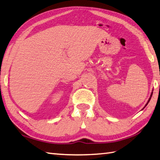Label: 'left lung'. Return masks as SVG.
I'll return each instance as SVG.
<instances>
[{
  "mask_svg": "<svg viewBox=\"0 0 160 160\" xmlns=\"http://www.w3.org/2000/svg\"><path fill=\"white\" fill-rule=\"evenodd\" d=\"M152 92L151 93V97H150V98H149V100H148V102H147V103H146V105H145V107H146V106L147 105H148V103L149 102V101H150V100H151V97H152ZM145 107H144V108H145Z\"/></svg>",
  "mask_w": 160,
  "mask_h": 160,
  "instance_id": "1",
  "label": "left lung"
}]
</instances>
